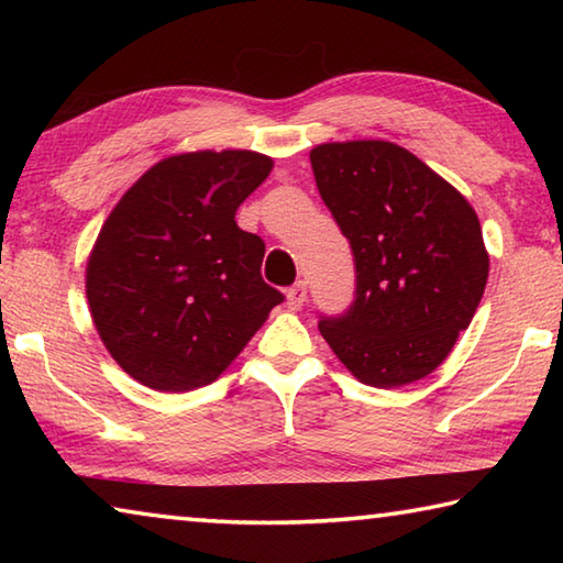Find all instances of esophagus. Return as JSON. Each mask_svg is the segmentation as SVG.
Wrapping results in <instances>:
<instances>
[{"mask_svg":"<svg viewBox=\"0 0 563 563\" xmlns=\"http://www.w3.org/2000/svg\"><path fill=\"white\" fill-rule=\"evenodd\" d=\"M305 298H308V285H305L302 280H298L292 288H288V308L290 310H300Z\"/></svg>","mask_w":563,"mask_h":563,"instance_id":"esophagus-1","label":"esophagus"}]
</instances>
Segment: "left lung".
<instances>
[{
  "label": "left lung",
  "mask_w": 563,
  "mask_h": 563,
  "mask_svg": "<svg viewBox=\"0 0 563 563\" xmlns=\"http://www.w3.org/2000/svg\"><path fill=\"white\" fill-rule=\"evenodd\" d=\"M312 174L355 255V300L318 328L360 383L402 387L442 365L489 278L474 208L389 141L320 144Z\"/></svg>",
  "instance_id": "left-lung-1"
}]
</instances>
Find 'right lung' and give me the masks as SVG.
<instances>
[{"label": "right lung", "mask_w": 563, "mask_h": 563, "mask_svg": "<svg viewBox=\"0 0 563 563\" xmlns=\"http://www.w3.org/2000/svg\"><path fill=\"white\" fill-rule=\"evenodd\" d=\"M255 151L158 161L113 208L87 265L93 325L123 373L161 393L211 385L283 302L265 243L235 211L268 178Z\"/></svg>", "instance_id": "right-lung-1"}]
</instances>
